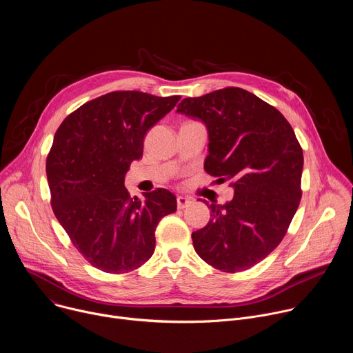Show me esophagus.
<instances>
[{"instance_id":"esophagus-1","label":"esophagus","mask_w":353,"mask_h":353,"mask_svg":"<svg viewBox=\"0 0 353 353\" xmlns=\"http://www.w3.org/2000/svg\"><path fill=\"white\" fill-rule=\"evenodd\" d=\"M191 204V199L187 198V196H183V195H179L177 196V208L179 210H184L185 207H188Z\"/></svg>"}]
</instances>
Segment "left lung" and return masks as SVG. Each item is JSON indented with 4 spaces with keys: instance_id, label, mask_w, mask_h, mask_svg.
<instances>
[{
    "instance_id": "obj_1",
    "label": "left lung",
    "mask_w": 353,
    "mask_h": 353,
    "mask_svg": "<svg viewBox=\"0 0 353 353\" xmlns=\"http://www.w3.org/2000/svg\"><path fill=\"white\" fill-rule=\"evenodd\" d=\"M177 113L205 124L204 169L234 191L223 205L211 204L208 225L192 232L196 254L223 272L254 267L281 243L301 198L303 150L293 128L240 88L183 99Z\"/></svg>"
}]
</instances>
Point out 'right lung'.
I'll list each match as a JSON object with an SVG mask.
<instances>
[{
	"instance_id": "add662e5",
	"label": "right lung",
	"mask_w": 353,
	"mask_h": 353,
	"mask_svg": "<svg viewBox=\"0 0 353 353\" xmlns=\"http://www.w3.org/2000/svg\"><path fill=\"white\" fill-rule=\"evenodd\" d=\"M180 96L112 92L82 105L59 127L47 157L52 207L79 253L97 270L123 274L155 251L161 219L176 212L165 188L131 198L124 179L142 158L146 131Z\"/></svg>"
}]
</instances>
